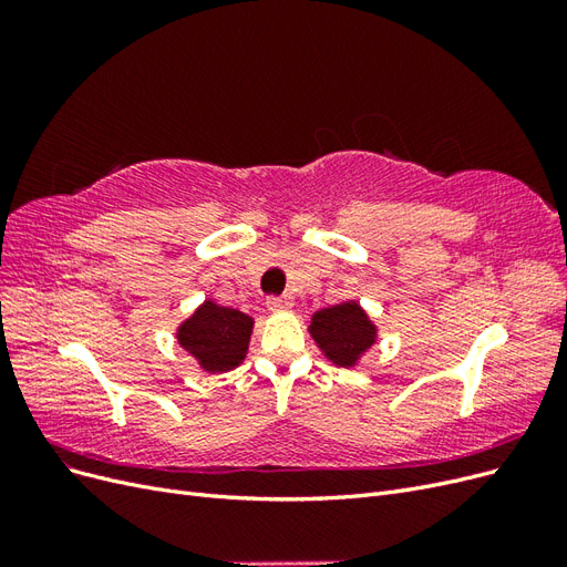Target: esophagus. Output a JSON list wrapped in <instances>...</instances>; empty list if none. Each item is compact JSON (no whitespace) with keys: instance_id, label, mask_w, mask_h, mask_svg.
I'll return each mask as SVG.
<instances>
[{"instance_id":"obj_1","label":"esophagus","mask_w":567,"mask_h":567,"mask_svg":"<svg viewBox=\"0 0 567 567\" xmlns=\"http://www.w3.org/2000/svg\"><path fill=\"white\" fill-rule=\"evenodd\" d=\"M267 307L271 312L290 310V307H293V298H290V296H271V298H267Z\"/></svg>"}]
</instances>
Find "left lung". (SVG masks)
<instances>
[{
    "label": "left lung",
    "mask_w": 567,
    "mask_h": 567,
    "mask_svg": "<svg viewBox=\"0 0 567 567\" xmlns=\"http://www.w3.org/2000/svg\"><path fill=\"white\" fill-rule=\"evenodd\" d=\"M310 333L329 362L350 369L373 346L379 329L359 302L350 300L315 312Z\"/></svg>",
    "instance_id": "1"
}]
</instances>
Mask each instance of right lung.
Listing matches in <instances>:
<instances>
[{"instance_id": "right-lung-1", "label": "right lung", "mask_w": 567, "mask_h": 567, "mask_svg": "<svg viewBox=\"0 0 567 567\" xmlns=\"http://www.w3.org/2000/svg\"><path fill=\"white\" fill-rule=\"evenodd\" d=\"M252 319L244 312L205 300L179 323L177 342L208 373H225L246 359Z\"/></svg>"}]
</instances>
